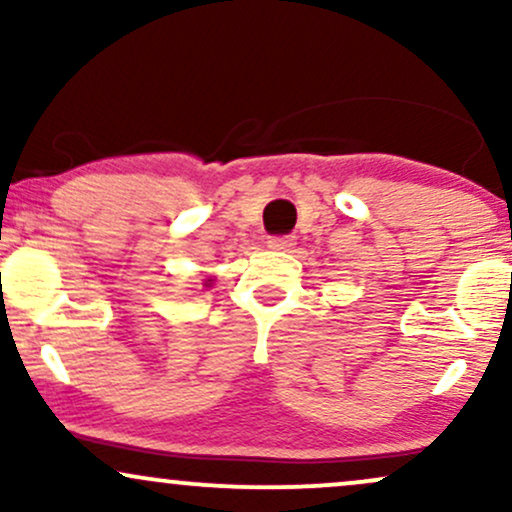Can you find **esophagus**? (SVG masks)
Segmentation results:
<instances>
[{
    "mask_svg": "<svg viewBox=\"0 0 512 512\" xmlns=\"http://www.w3.org/2000/svg\"><path fill=\"white\" fill-rule=\"evenodd\" d=\"M293 245H296V240H293V236H274L267 240V248L272 250H291Z\"/></svg>",
    "mask_w": 512,
    "mask_h": 512,
    "instance_id": "34e87169",
    "label": "esophagus"
}]
</instances>
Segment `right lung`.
I'll return each instance as SVG.
<instances>
[{"label":"right lung","mask_w":512,"mask_h":512,"mask_svg":"<svg viewBox=\"0 0 512 512\" xmlns=\"http://www.w3.org/2000/svg\"><path fill=\"white\" fill-rule=\"evenodd\" d=\"M209 281H214V279H207V286H211V284H209Z\"/></svg>","instance_id":"obj_1"}]
</instances>
